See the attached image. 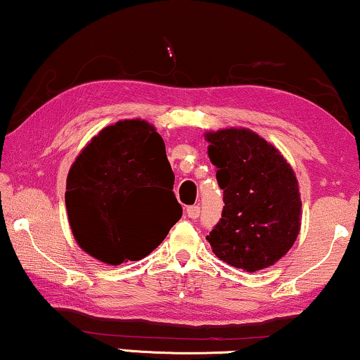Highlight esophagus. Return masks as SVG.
Segmentation results:
<instances>
[{"instance_id":"esophagus-1","label":"esophagus","mask_w":360,"mask_h":360,"mask_svg":"<svg viewBox=\"0 0 360 360\" xmlns=\"http://www.w3.org/2000/svg\"><path fill=\"white\" fill-rule=\"evenodd\" d=\"M200 212H201L200 206H196V205L186 207V216H188L190 219H198L200 217Z\"/></svg>"}]
</instances>
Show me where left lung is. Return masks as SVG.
<instances>
[{
    "label": "left lung",
    "instance_id": "left-lung-1",
    "mask_svg": "<svg viewBox=\"0 0 360 360\" xmlns=\"http://www.w3.org/2000/svg\"><path fill=\"white\" fill-rule=\"evenodd\" d=\"M224 210L212 227V252L245 271L268 268L284 257L300 231V195L294 170L250 129L206 134Z\"/></svg>",
    "mask_w": 360,
    "mask_h": 360
}]
</instances>
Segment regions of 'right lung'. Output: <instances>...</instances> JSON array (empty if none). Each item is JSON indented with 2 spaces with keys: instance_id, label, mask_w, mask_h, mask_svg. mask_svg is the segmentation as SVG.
<instances>
[{
  "instance_id": "obj_1",
  "label": "right lung",
  "mask_w": 360,
  "mask_h": 360,
  "mask_svg": "<svg viewBox=\"0 0 360 360\" xmlns=\"http://www.w3.org/2000/svg\"><path fill=\"white\" fill-rule=\"evenodd\" d=\"M174 181L164 139L149 123L124 120L103 128L68 174L65 201L76 242L112 266L144 258L184 212L172 191ZM154 189L160 190L156 210L169 217L158 226L141 219Z\"/></svg>"
}]
</instances>
